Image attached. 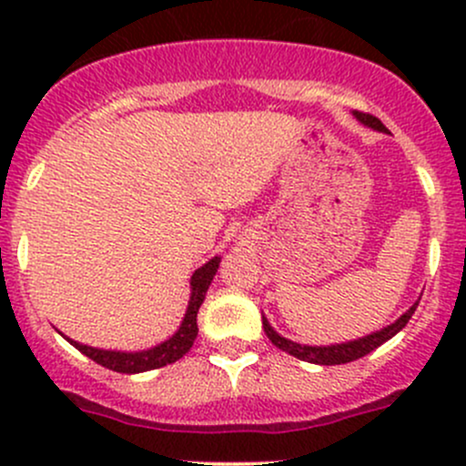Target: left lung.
<instances>
[{
	"mask_svg": "<svg viewBox=\"0 0 466 466\" xmlns=\"http://www.w3.org/2000/svg\"><path fill=\"white\" fill-rule=\"evenodd\" d=\"M354 115H356V119L363 121V124L370 126V128L385 130V126L380 124V119H377L374 115H368V112H359V110H356ZM417 304L420 302L412 304V307L408 309V311L403 313L397 322L390 324V327L380 329V331H377V333H370V336H365V338H359V340L342 342V345H331V347L298 345V342L281 338L279 333H277L275 329L268 324L266 318H263V331H266V336L270 338L272 345L279 347V350L286 351V354L295 356V359L307 360V363H316V365H342V363H351V360H356V359H363L365 354H370V351L377 350V347L383 345L385 340H390L392 336H397V333L401 331V329L408 324V320L412 318Z\"/></svg>",
	"mask_w": 466,
	"mask_h": 466,
	"instance_id": "8db88e82",
	"label": "left lung"
}]
</instances>
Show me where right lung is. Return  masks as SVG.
<instances>
[{"instance_id":"add662e5","label":"right lung","mask_w":466,"mask_h":466,"mask_svg":"<svg viewBox=\"0 0 466 466\" xmlns=\"http://www.w3.org/2000/svg\"><path fill=\"white\" fill-rule=\"evenodd\" d=\"M218 263H220L218 257H214V259L207 261L203 268H198V270L194 272V277H191V299H189V309H187L185 320H182L180 329L176 331V336L168 338V340L162 342V345L146 351H135V354H124V351L94 350V347L81 345V342H74V340L69 342H72L81 354H86L87 359H92L94 363L121 374L148 372V370H157L168 363H176L177 359H182V356L191 350L196 336H198V324H196V318H198V309L200 304H203L205 293L207 289H209L211 279H214Z\"/></svg>"}]
</instances>
